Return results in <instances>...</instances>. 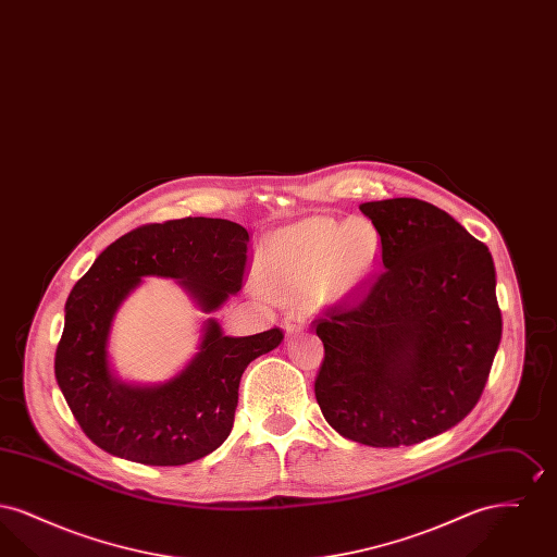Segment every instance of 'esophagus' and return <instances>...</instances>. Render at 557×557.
Listing matches in <instances>:
<instances>
[{
	"label": "esophagus",
	"mask_w": 557,
	"mask_h": 557,
	"mask_svg": "<svg viewBox=\"0 0 557 557\" xmlns=\"http://www.w3.org/2000/svg\"><path fill=\"white\" fill-rule=\"evenodd\" d=\"M282 325H284V330L288 334H298V332H302L307 327V319H305V315L296 313V311H290V313H286L284 319H282Z\"/></svg>",
	"instance_id": "obj_1"
}]
</instances>
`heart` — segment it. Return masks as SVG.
Wrapping results in <instances>:
<instances>
[{
  "label": "heart",
  "instance_id": "1",
  "mask_svg": "<svg viewBox=\"0 0 557 557\" xmlns=\"http://www.w3.org/2000/svg\"><path fill=\"white\" fill-rule=\"evenodd\" d=\"M377 257L380 234L370 221L311 216L267 239L259 273L275 290L319 288L325 298H346L370 280Z\"/></svg>",
  "mask_w": 557,
  "mask_h": 557
}]
</instances>
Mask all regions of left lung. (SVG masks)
I'll return each instance as SVG.
<instances>
[{
    "label": "left lung",
    "mask_w": 557,
    "mask_h": 557,
    "mask_svg": "<svg viewBox=\"0 0 557 557\" xmlns=\"http://www.w3.org/2000/svg\"><path fill=\"white\" fill-rule=\"evenodd\" d=\"M359 209L380 234L384 271L361 300L315 321L325 348L315 397L348 441L409 447L476 407L504 327L495 265L480 239L430 202Z\"/></svg>",
    "instance_id": "8db88e82"
}]
</instances>
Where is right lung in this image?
<instances>
[{"label": "right lung", "instance_id": "right-lung-1", "mask_svg": "<svg viewBox=\"0 0 557 557\" xmlns=\"http://www.w3.org/2000/svg\"><path fill=\"white\" fill-rule=\"evenodd\" d=\"M248 232L227 219L150 223L112 242L66 300L55 380L81 430L110 455L146 466H184L223 445L234 428L242 373L284 341L280 327L225 336L202 325L198 352L164 384L121 382L108 361L112 319L141 277H173L205 311L242 288Z\"/></svg>", "mask_w": 557, "mask_h": 557}]
</instances>
